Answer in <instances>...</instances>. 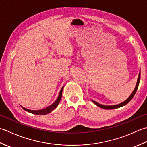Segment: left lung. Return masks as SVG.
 <instances>
[{
  "mask_svg": "<svg viewBox=\"0 0 147 147\" xmlns=\"http://www.w3.org/2000/svg\"><path fill=\"white\" fill-rule=\"evenodd\" d=\"M140 73H139V75H138V80H137V83H136V86L135 88V90H133V93L131 94V95L129 96L128 98H127L125 101L121 103V104H117V105H102L100 104H99V103L96 102L95 101H93L92 100V102L94 103V104L95 105H96L98 106V107H100V108H102V109H117V108H119V107H123V106L126 105L127 103H128L129 102L131 101V100L133 98L134 95H135V93L137 91V89H138V85H139V83H140Z\"/></svg>",
  "mask_w": 147,
  "mask_h": 147,
  "instance_id": "left-lung-1",
  "label": "left lung"
}]
</instances>
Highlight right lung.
Segmentation results:
<instances>
[{
	"label": "right lung",
	"mask_w": 147,
	"mask_h": 147,
	"mask_svg": "<svg viewBox=\"0 0 147 147\" xmlns=\"http://www.w3.org/2000/svg\"><path fill=\"white\" fill-rule=\"evenodd\" d=\"M64 88V86H62V88H61L60 92H59V94L58 96V98H57V100L53 103L52 105H51L49 107H46L43 109H41V110H36V111H33V110H30V109H26L24 107H23L21 106V107H23V109H24V111H26L28 112H30V113L32 114H36V115H45V114H47L50 112H51L52 111H54V109L57 107V105L59 104V102L61 101V99L62 97V90H63Z\"/></svg>",
	"instance_id": "obj_1"
}]
</instances>
